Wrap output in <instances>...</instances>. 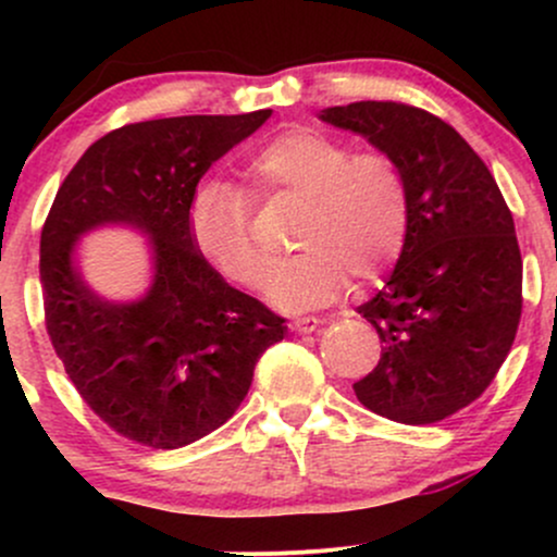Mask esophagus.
<instances>
[{"mask_svg": "<svg viewBox=\"0 0 557 557\" xmlns=\"http://www.w3.org/2000/svg\"><path fill=\"white\" fill-rule=\"evenodd\" d=\"M319 324H324V319L319 317H296L290 322V330L298 332V335H309V332H317Z\"/></svg>", "mask_w": 557, "mask_h": 557, "instance_id": "esophagus-1", "label": "esophagus"}]
</instances>
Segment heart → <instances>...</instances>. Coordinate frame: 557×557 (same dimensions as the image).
<instances>
[{"instance_id":"obj_1","label":"heart","mask_w":557,"mask_h":557,"mask_svg":"<svg viewBox=\"0 0 557 557\" xmlns=\"http://www.w3.org/2000/svg\"><path fill=\"white\" fill-rule=\"evenodd\" d=\"M257 196L306 198L296 248L272 274L267 298L287 311L314 309L337 298L348 280L372 283L398 261L411 227L406 172L385 151L356 154L348 140L290 127L248 162ZM198 251L227 280L261 287L270 253L253 230V201L230 183H207L190 203Z\"/></svg>"}]
</instances>
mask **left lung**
I'll use <instances>...</instances> for the list:
<instances>
[{"mask_svg": "<svg viewBox=\"0 0 557 557\" xmlns=\"http://www.w3.org/2000/svg\"><path fill=\"white\" fill-rule=\"evenodd\" d=\"M406 172L411 227L393 274L359 314L382 343L354 385L369 411L434 424L474 403L516 341L523 261L513 216L487 164L445 120L400 101L330 107Z\"/></svg>", "mask_w": 557, "mask_h": 557, "instance_id": "left-lung-1", "label": "left lung"}]
</instances>
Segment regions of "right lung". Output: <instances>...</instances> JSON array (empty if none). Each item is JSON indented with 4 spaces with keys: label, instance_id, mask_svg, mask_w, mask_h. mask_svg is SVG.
I'll return each mask as SVG.
<instances>
[{
    "label": "right lung",
    "instance_id": "right-lung-1",
    "mask_svg": "<svg viewBox=\"0 0 557 557\" xmlns=\"http://www.w3.org/2000/svg\"><path fill=\"white\" fill-rule=\"evenodd\" d=\"M272 110L146 120L107 133L57 190L41 230L47 335L88 408L120 437L175 450L238 411L285 319L230 287L190 235L196 185ZM152 238L156 283L112 305L82 283L74 240L99 224Z\"/></svg>",
    "mask_w": 557,
    "mask_h": 557
}]
</instances>
